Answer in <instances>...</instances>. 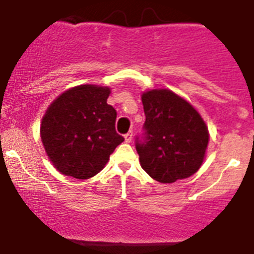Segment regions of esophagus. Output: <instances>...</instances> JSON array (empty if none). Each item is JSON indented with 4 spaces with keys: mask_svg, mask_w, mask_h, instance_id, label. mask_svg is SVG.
I'll use <instances>...</instances> for the list:
<instances>
[{
    "mask_svg": "<svg viewBox=\"0 0 254 254\" xmlns=\"http://www.w3.org/2000/svg\"><path fill=\"white\" fill-rule=\"evenodd\" d=\"M132 132H131V131H129V132H127L125 135V139H126V141H127V143H131V141H132Z\"/></svg>",
    "mask_w": 254,
    "mask_h": 254,
    "instance_id": "obj_1",
    "label": "esophagus"
}]
</instances>
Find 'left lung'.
I'll list each match as a JSON object with an SVG mask.
<instances>
[{
  "label": "left lung",
  "instance_id": "1",
  "mask_svg": "<svg viewBox=\"0 0 254 254\" xmlns=\"http://www.w3.org/2000/svg\"><path fill=\"white\" fill-rule=\"evenodd\" d=\"M145 122L135 147L140 165L153 180L172 184L199 169L208 131L196 110L170 90H149L141 97Z\"/></svg>",
  "mask_w": 254,
  "mask_h": 254
}]
</instances>
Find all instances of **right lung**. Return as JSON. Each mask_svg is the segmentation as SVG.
Returning <instances> with one entry per match:
<instances>
[{
  "label": "right lung",
  "mask_w": 254,
  "mask_h": 254,
  "mask_svg": "<svg viewBox=\"0 0 254 254\" xmlns=\"http://www.w3.org/2000/svg\"><path fill=\"white\" fill-rule=\"evenodd\" d=\"M110 89L81 85L55 99L42 121L44 149L63 174L86 180L101 172L125 137L115 131Z\"/></svg>",
  "instance_id": "obj_1"
}]
</instances>
